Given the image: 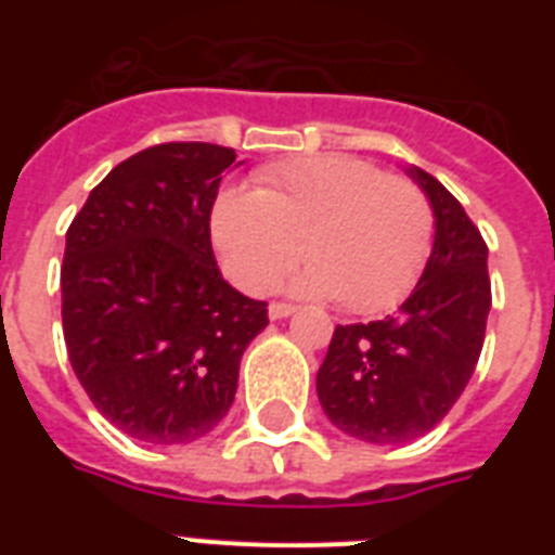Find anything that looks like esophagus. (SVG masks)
Returning <instances> with one entry per match:
<instances>
[{
  "label": "esophagus",
  "mask_w": 555,
  "mask_h": 555,
  "mask_svg": "<svg viewBox=\"0 0 555 555\" xmlns=\"http://www.w3.org/2000/svg\"><path fill=\"white\" fill-rule=\"evenodd\" d=\"M296 308L291 302H270L268 313H270V320H285V317H291Z\"/></svg>",
  "instance_id": "obj_1"
}]
</instances>
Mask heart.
Segmentation results:
<instances>
[{
  "label": "heart",
  "mask_w": 555,
  "mask_h": 555,
  "mask_svg": "<svg viewBox=\"0 0 555 555\" xmlns=\"http://www.w3.org/2000/svg\"><path fill=\"white\" fill-rule=\"evenodd\" d=\"M227 276L261 294L311 261L296 287L337 296L354 313L400 302L435 242L429 195L409 178L354 155H313L261 169L256 190H227L212 209Z\"/></svg>",
  "instance_id": "obj_1"
}]
</instances>
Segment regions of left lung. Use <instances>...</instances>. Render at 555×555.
I'll use <instances>...</instances> for the list:
<instances>
[{"label": "left lung", "mask_w": 555, "mask_h": 555, "mask_svg": "<svg viewBox=\"0 0 555 555\" xmlns=\"http://www.w3.org/2000/svg\"><path fill=\"white\" fill-rule=\"evenodd\" d=\"M435 209V247L395 317L337 325L317 371L322 412L377 447L438 426L473 377L492 305L487 242L438 178L409 169Z\"/></svg>", "instance_id": "8db88e82"}]
</instances>
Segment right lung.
I'll use <instances>...</instances> for the list:
<instances>
[{
	"label": "right lung",
	"instance_id": "right-lung-1",
	"mask_svg": "<svg viewBox=\"0 0 555 555\" xmlns=\"http://www.w3.org/2000/svg\"><path fill=\"white\" fill-rule=\"evenodd\" d=\"M235 150L158 143L117 164L74 216L60 270L72 369L106 421L192 443L233 405L268 302L224 282L209 216Z\"/></svg>",
	"mask_w": 555,
	"mask_h": 555
}]
</instances>
